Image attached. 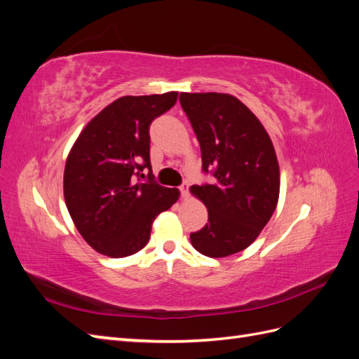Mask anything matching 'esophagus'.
<instances>
[{
  "label": "esophagus",
  "instance_id": "34e87169",
  "mask_svg": "<svg viewBox=\"0 0 359 359\" xmlns=\"http://www.w3.org/2000/svg\"><path fill=\"white\" fill-rule=\"evenodd\" d=\"M180 191H181V196H182L184 199L189 198V184H187V182L181 184V186H180Z\"/></svg>",
  "mask_w": 359,
  "mask_h": 359
}]
</instances>
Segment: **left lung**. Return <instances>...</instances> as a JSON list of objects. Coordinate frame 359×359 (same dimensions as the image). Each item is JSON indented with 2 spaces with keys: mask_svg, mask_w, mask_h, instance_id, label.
Masks as SVG:
<instances>
[{
  "mask_svg": "<svg viewBox=\"0 0 359 359\" xmlns=\"http://www.w3.org/2000/svg\"><path fill=\"white\" fill-rule=\"evenodd\" d=\"M180 102L196 133L203 172L214 182L190 191L208 210V223L190 235L208 257L247 248L273 215L280 193V168L265 127L236 97L223 93H181Z\"/></svg>",
  "mask_w": 359,
  "mask_h": 359,
  "instance_id": "1",
  "label": "left lung"
}]
</instances>
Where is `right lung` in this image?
Returning <instances> with one entry per match:
<instances>
[{
  "label": "right lung",
  "mask_w": 359,
  "mask_h": 359,
  "mask_svg": "<svg viewBox=\"0 0 359 359\" xmlns=\"http://www.w3.org/2000/svg\"><path fill=\"white\" fill-rule=\"evenodd\" d=\"M178 93L124 95L83 127L64 168L72 220L95 252L126 257L144 248L156 217L180 198L154 181L149 124L177 103ZM144 168L149 181L142 182Z\"/></svg>",
  "instance_id": "1"
}]
</instances>
